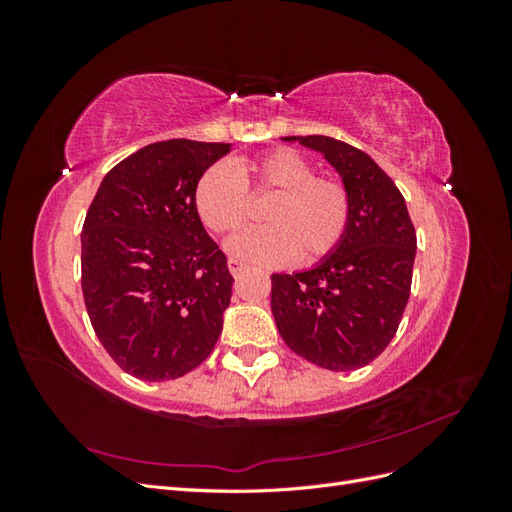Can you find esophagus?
<instances>
[{"mask_svg": "<svg viewBox=\"0 0 512 512\" xmlns=\"http://www.w3.org/2000/svg\"><path fill=\"white\" fill-rule=\"evenodd\" d=\"M228 269H230L232 275L237 277V275H241V273L247 269V265H243V262L237 260V258H230V260H228Z\"/></svg>", "mask_w": 512, "mask_h": 512, "instance_id": "esophagus-1", "label": "esophagus"}]
</instances>
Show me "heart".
<instances>
[{
  "instance_id": "obj_1",
  "label": "heart",
  "mask_w": 512,
  "mask_h": 512,
  "mask_svg": "<svg viewBox=\"0 0 512 512\" xmlns=\"http://www.w3.org/2000/svg\"><path fill=\"white\" fill-rule=\"evenodd\" d=\"M252 198L271 196L262 209L267 226L243 230L228 243L237 258L256 265H314L344 239L350 224V194L339 181L316 177V168L292 149H271L235 170L218 162L200 175L194 207L215 235L239 230Z\"/></svg>"
}]
</instances>
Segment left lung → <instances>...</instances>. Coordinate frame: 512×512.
Segmentation results:
<instances>
[{
  "instance_id": "obj_1",
  "label": "left lung",
  "mask_w": 512,
  "mask_h": 512,
  "mask_svg": "<svg viewBox=\"0 0 512 512\" xmlns=\"http://www.w3.org/2000/svg\"><path fill=\"white\" fill-rule=\"evenodd\" d=\"M322 153L350 194L344 239L318 265L271 275V312L286 346L331 371L369 365L391 344L410 299L416 232L393 179L331 136H284Z\"/></svg>"
}]
</instances>
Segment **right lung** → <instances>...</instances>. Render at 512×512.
Returning <instances> with one entry per match:
<instances>
[{
	"label": "right lung",
	"instance_id": "add662e5",
	"mask_svg": "<svg viewBox=\"0 0 512 512\" xmlns=\"http://www.w3.org/2000/svg\"><path fill=\"white\" fill-rule=\"evenodd\" d=\"M230 151L153 143L102 179L81 232V286L98 339L138 380L188 374L211 354L230 305L226 256L200 222V175Z\"/></svg>",
	"mask_w": 512,
	"mask_h": 512
}]
</instances>
